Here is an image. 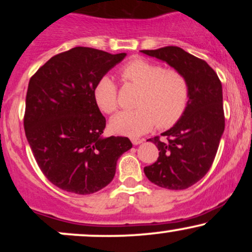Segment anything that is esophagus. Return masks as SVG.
<instances>
[{
	"label": "esophagus",
	"mask_w": 252,
	"mask_h": 252,
	"mask_svg": "<svg viewBox=\"0 0 252 252\" xmlns=\"http://www.w3.org/2000/svg\"><path fill=\"white\" fill-rule=\"evenodd\" d=\"M143 138H131V142H132V144H134V146H137V144H141L143 142Z\"/></svg>",
	"instance_id": "esophagus-1"
}]
</instances>
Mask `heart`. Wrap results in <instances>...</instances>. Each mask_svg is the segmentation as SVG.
I'll return each instance as SVG.
<instances>
[{"mask_svg": "<svg viewBox=\"0 0 252 252\" xmlns=\"http://www.w3.org/2000/svg\"><path fill=\"white\" fill-rule=\"evenodd\" d=\"M121 76L124 82L141 88V92L135 103L137 108L120 112L110 121L111 129L118 134L140 136L156 124L161 129L169 128L186 111L189 85L179 71L136 59L123 66ZM94 99L105 114H114L117 110V86L109 76L102 77L94 85Z\"/></svg>", "mask_w": 252, "mask_h": 252, "instance_id": "1", "label": "heart"}]
</instances>
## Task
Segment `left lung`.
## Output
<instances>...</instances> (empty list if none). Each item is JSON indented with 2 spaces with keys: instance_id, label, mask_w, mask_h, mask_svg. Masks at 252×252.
Returning <instances> with one entry per match:
<instances>
[{
  "instance_id": "left-lung-1",
  "label": "left lung",
  "mask_w": 252,
  "mask_h": 252,
  "mask_svg": "<svg viewBox=\"0 0 252 252\" xmlns=\"http://www.w3.org/2000/svg\"><path fill=\"white\" fill-rule=\"evenodd\" d=\"M166 62L186 77L189 100L182 117L162 132L166 141L155 136L158 161L144 167L153 184L167 189H186L202 179L215 160L225 128L221 83L204 60L176 46L141 51Z\"/></svg>"
}]
</instances>
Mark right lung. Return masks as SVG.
I'll return each instance as SVG.
<instances>
[{"label": "right lung", "instance_id": "1", "mask_svg": "<svg viewBox=\"0 0 252 252\" xmlns=\"http://www.w3.org/2000/svg\"><path fill=\"white\" fill-rule=\"evenodd\" d=\"M90 47L52 57L31 78L25 132L37 166L66 192L91 194L108 186L128 137H103L105 117L94 99L100 78L126 58Z\"/></svg>", "mask_w": 252, "mask_h": 252}]
</instances>
